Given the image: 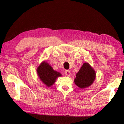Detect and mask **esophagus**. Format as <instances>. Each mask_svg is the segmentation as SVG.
<instances>
[{
  "label": "esophagus",
  "mask_w": 124,
  "mask_h": 124,
  "mask_svg": "<svg viewBox=\"0 0 124 124\" xmlns=\"http://www.w3.org/2000/svg\"><path fill=\"white\" fill-rule=\"evenodd\" d=\"M65 74H66L67 76L70 77V72L69 70H66L65 71Z\"/></svg>",
  "instance_id": "34e87169"
}]
</instances>
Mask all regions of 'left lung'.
<instances>
[{
  "instance_id": "obj_1",
  "label": "left lung",
  "mask_w": 124,
  "mask_h": 124,
  "mask_svg": "<svg viewBox=\"0 0 124 124\" xmlns=\"http://www.w3.org/2000/svg\"><path fill=\"white\" fill-rule=\"evenodd\" d=\"M95 78V70L88 63L85 62L76 74L74 83L80 89H84L91 86Z\"/></svg>"
}]
</instances>
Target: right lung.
I'll use <instances>...</instances> for the list:
<instances>
[{"mask_svg":"<svg viewBox=\"0 0 124 124\" xmlns=\"http://www.w3.org/2000/svg\"><path fill=\"white\" fill-rule=\"evenodd\" d=\"M37 72L40 80L47 87L51 86L57 78L62 76L61 73L54 70L46 61H43L38 67Z\"/></svg>","mask_w":124,"mask_h":124,"instance_id":"add662e5","label":"right lung"}]
</instances>
